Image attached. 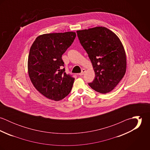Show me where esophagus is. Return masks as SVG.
Instances as JSON below:
<instances>
[{"label": "esophagus", "instance_id": "esophagus-1", "mask_svg": "<svg viewBox=\"0 0 150 150\" xmlns=\"http://www.w3.org/2000/svg\"><path fill=\"white\" fill-rule=\"evenodd\" d=\"M86 71V70L85 69H83L82 70H81V72L80 73H79V75H80V76H83V75H84V74L85 73Z\"/></svg>", "mask_w": 150, "mask_h": 150}]
</instances>
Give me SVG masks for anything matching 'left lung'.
I'll list each match as a JSON object with an SVG mask.
<instances>
[{
    "mask_svg": "<svg viewBox=\"0 0 150 150\" xmlns=\"http://www.w3.org/2000/svg\"><path fill=\"white\" fill-rule=\"evenodd\" d=\"M77 33L95 71V79L89 86L100 93L111 92L126 73L127 56L121 41L102 26L79 30Z\"/></svg>",
    "mask_w": 150,
    "mask_h": 150,
    "instance_id": "obj_1",
    "label": "left lung"
}]
</instances>
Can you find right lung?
Listing matches in <instances>:
<instances>
[{
  "mask_svg": "<svg viewBox=\"0 0 150 150\" xmlns=\"http://www.w3.org/2000/svg\"><path fill=\"white\" fill-rule=\"evenodd\" d=\"M76 32L46 33L32 44L28 71L35 88L47 98L59 101L70 92L74 79L64 72L62 55L74 42Z\"/></svg>",
  "mask_w": 150,
  "mask_h": 150,
  "instance_id": "add662e5",
  "label": "right lung"
}]
</instances>
